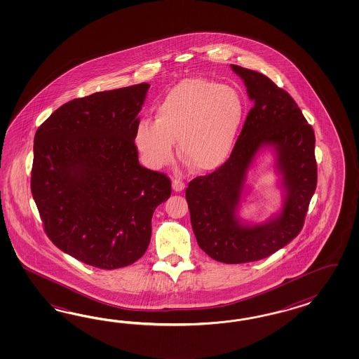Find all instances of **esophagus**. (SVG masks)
<instances>
[{
    "instance_id": "1",
    "label": "esophagus",
    "mask_w": 359,
    "mask_h": 359,
    "mask_svg": "<svg viewBox=\"0 0 359 359\" xmlns=\"http://www.w3.org/2000/svg\"><path fill=\"white\" fill-rule=\"evenodd\" d=\"M172 188H174L175 192H183V191H184L185 184L182 180H179V179H174V180H172Z\"/></svg>"
}]
</instances>
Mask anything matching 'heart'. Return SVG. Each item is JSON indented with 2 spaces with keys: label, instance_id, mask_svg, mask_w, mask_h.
Wrapping results in <instances>:
<instances>
[{
  "label": "heart",
  "instance_id": "heart-1",
  "mask_svg": "<svg viewBox=\"0 0 359 359\" xmlns=\"http://www.w3.org/2000/svg\"><path fill=\"white\" fill-rule=\"evenodd\" d=\"M246 116L237 89L205 79H187L168 90L154 122L141 121L134 144L152 170L170 163L177 142L180 158L200 172L228 162Z\"/></svg>",
  "mask_w": 359,
  "mask_h": 359
}]
</instances>
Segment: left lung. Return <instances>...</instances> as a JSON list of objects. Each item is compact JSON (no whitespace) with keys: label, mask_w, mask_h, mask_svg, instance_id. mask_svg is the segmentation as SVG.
Instances as JSON below:
<instances>
[{"label":"left lung","mask_w":359,"mask_h":359,"mask_svg":"<svg viewBox=\"0 0 359 359\" xmlns=\"http://www.w3.org/2000/svg\"><path fill=\"white\" fill-rule=\"evenodd\" d=\"M245 83L251 108L228 162L197 176L185 191L197 243L222 263L267 258L284 248L304 225L317 184L315 133L294 98L263 74L230 65ZM271 148L281 176V210L264 223L238 216L247 175L257 154Z\"/></svg>","instance_id":"obj_1"}]
</instances>
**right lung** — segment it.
<instances>
[{
    "instance_id": "right-lung-1",
    "label": "right lung",
    "mask_w": 359,
    "mask_h": 359,
    "mask_svg": "<svg viewBox=\"0 0 359 359\" xmlns=\"http://www.w3.org/2000/svg\"><path fill=\"white\" fill-rule=\"evenodd\" d=\"M150 84L75 98L35 133L32 194L56 248L114 270L138 261L154 210L171 196L164 174L142 167L134 144Z\"/></svg>"
}]
</instances>
